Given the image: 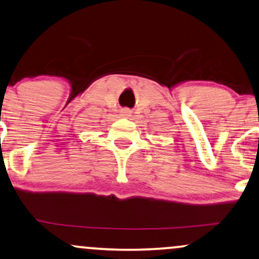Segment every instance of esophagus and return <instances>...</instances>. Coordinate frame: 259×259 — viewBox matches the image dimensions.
Returning a JSON list of instances; mask_svg holds the SVG:
<instances>
[{
    "instance_id": "1",
    "label": "esophagus",
    "mask_w": 259,
    "mask_h": 259,
    "mask_svg": "<svg viewBox=\"0 0 259 259\" xmlns=\"http://www.w3.org/2000/svg\"><path fill=\"white\" fill-rule=\"evenodd\" d=\"M124 114H125V116H129V112L125 111V112H124Z\"/></svg>"
}]
</instances>
